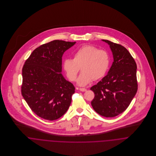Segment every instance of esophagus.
Instances as JSON below:
<instances>
[{"label": "esophagus", "instance_id": "esophagus-1", "mask_svg": "<svg viewBox=\"0 0 156 156\" xmlns=\"http://www.w3.org/2000/svg\"><path fill=\"white\" fill-rule=\"evenodd\" d=\"M79 90H80V91H82V92H85V91H87V89H85V88H80Z\"/></svg>", "mask_w": 156, "mask_h": 156}]
</instances>
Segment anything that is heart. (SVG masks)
I'll return each mask as SVG.
<instances>
[{
    "label": "heart",
    "instance_id": "obj_1",
    "mask_svg": "<svg viewBox=\"0 0 156 156\" xmlns=\"http://www.w3.org/2000/svg\"><path fill=\"white\" fill-rule=\"evenodd\" d=\"M110 64L108 53L96 47L85 45L77 50L73 55V59L66 58L62 64L63 69L68 79L74 82L81 67L82 73L77 83L85 87L92 82L103 77L106 73Z\"/></svg>",
    "mask_w": 156,
    "mask_h": 156
}]
</instances>
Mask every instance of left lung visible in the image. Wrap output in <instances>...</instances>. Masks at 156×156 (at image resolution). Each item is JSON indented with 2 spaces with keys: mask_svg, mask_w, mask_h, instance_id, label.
I'll return each instance as SVG.
<instances>
[{
  "mask_svg": "<svg viewBox=\"0 0 156 156\" xmlns=\"http://www.w3.org/2000/svg\"><path fill=\"white\" fill-rule=\"evenodd\" d=\"M102 41L109 45L113 62L108 74L90 88L95 94L91 105L99 115L111 118L125 111L137 92V66L124 46Z\"/></svg>",
  "mask_w": 156,
  "mask_h": 156,
  "instance_id": "obj_1",
  "label": "left lung"
}]
</instances>
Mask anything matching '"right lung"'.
<instances>
[{"instance_id":"obj_1","label":"right lung","mask_w":156,"mask_h":156,"mask_svg":"<svg viewBox=\"0 0 156 156\" xmlns=\"http://www.w3.org/2000/svg\"><path fill=\"white\" fill-rule=\"evenodd\" d=\"M76 44L54 40L35 48L22 69V96L38 116L56 120L68 109L74 85L62 76V57Z\"/></svg>"}]
</instances>
